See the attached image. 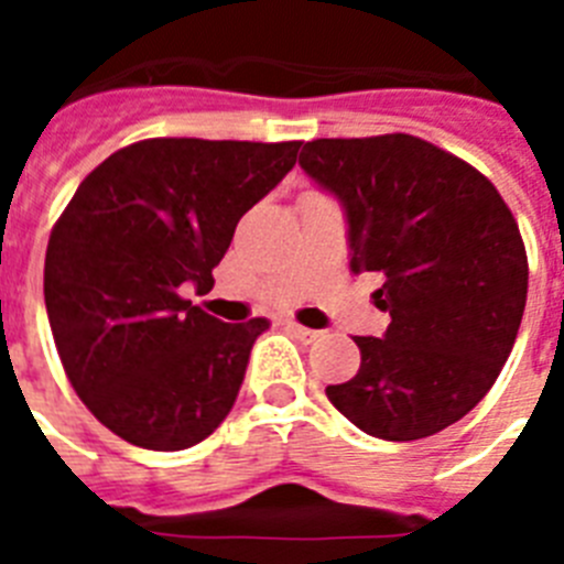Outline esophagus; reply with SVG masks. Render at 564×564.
Returning <instances> with one entry per match:
<instances>
[{
  "label": "esophagus",
  "instance_id": "obj_1",
  "mask_svg": "<svg viewBox=\"0 0 564 564\" xmlns=\"http://www.w3.org/2000/svg\"><path fill=\"white\" fill-rule=\"evenodd\" d=\"M288 330H291L293 336L299 338V341H305V344H313L318 336H322V333H318V330H311V327H302V325H296V322H291V325H288Z\"/></svg>",
  "mask_w": 564,
  "mask_h": 564
}]
</instances>
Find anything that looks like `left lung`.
<instances>
[{
  "label": "left lung",
  "instance_id": "8db88e82",
  "mask_svg": "<svg viewBox=\"0 0 564 564\" xmlns=\"http://www.w3.org/2000/svg\"><path fill=\"white\" fill-rule=\"evenodd\" d=\"M299 166L347 214L350 271L383 285V338L327 398L381 441L446 430L482 401L514 347L528 257L514 214L475 166L415 134L318 138Z\"/></svg>",
  "mask_w": 564,
  "mask_h": 564
}]
</instances>
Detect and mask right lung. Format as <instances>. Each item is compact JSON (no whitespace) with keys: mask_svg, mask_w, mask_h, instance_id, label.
<instances>
[{"mask_svg":"<svg viewBox=\"0 0 564 564\" xmlns=\"http://www.w3.org/2000/svg\"><path fill=\"white\" fill-rule=\"evenodd\" d=\"M302 141L149 138L76 188L44 257V305L76 395L132 446L181 452L231 412L268 318L228 325L208 293L239 217L293 169Z\"/></svg>","mask_w":564,"mask_h":564,"instance_id":"right-lung-1","label":"right lung"}]
</instances>
